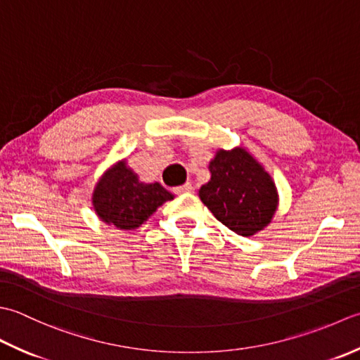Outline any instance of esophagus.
<instances>
[{
	"label": "esophagus",
	"mask_w": 360,
	"mask_h": 360,
	"mask_svg": "<svg viewBox=\"0 0 360 360\" xmlns=\"http://www.w3.org/2000/svg\"><path fill=\"white\" fill-rule=\"evenodd\" d=\"M191 191H193V185H191V183H185V185L174 188L175 194H186V193H191Z\"/></svg>",
	"instance_id": "34e87169"
}]
</instances>
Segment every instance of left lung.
Wrapping results in <instances>:
<instances>
[{
	"instance_id": "1",
	"label": "left lung",
	"mask_w": 360,
	"mask_h": 360,
	"mask_svg": "<svg viewBox=\"0 0 360 360\" xmlns=\"http://www.w3.org/2000/svg\"><path fill=\"white\" fill-rule=\"evenodd\" d=\"M211 179L200 200L219 222L239 236H253L272 222L278 193L270 174L244 148L219 149L210 161Z\"/></svg>"
}]
</instances>
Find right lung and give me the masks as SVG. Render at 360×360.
<instances>
[{"mask_svg": "<svg viewBox=\"0 0 360 360\" xmlns=\"http://www.w3.org/2000/svg\"><path fill=\"white\" fill-rule=\"evenodd\" d=\"M174 195L158 181H139L121 160L107 169L93 191V208L102 222L120 230H135Z\"/></svg>", "mask_w": 360, "mask_h": 360, "instance_id": "add662e5", "label": "right lung"}]
</instances>
